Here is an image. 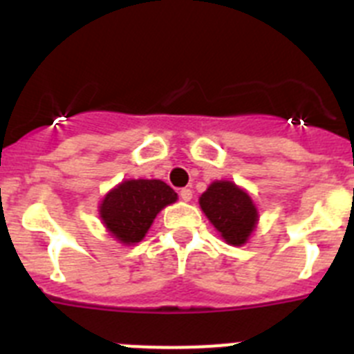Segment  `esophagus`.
I'll use <instances>...</instances> for the list:
<instances>
[{
  "label": "esophagus",
  "instance_id": "1",
  "mask_svg": "<svg viewBox=\"0 0 354 354\" xmlns=\"http://www.w3.org/2000/svg\"><path fill=\"white\" fill-rule=\"evenodd\" d=\"M180 200H184V202H189V200L193 198V192L189 189V187H184V189H180Z\"/></svg>",
  "mask_w": 354,
  "mask_h": 354
}]
</instances>
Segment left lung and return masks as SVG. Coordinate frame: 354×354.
<instances>
[{
  "instance_id": "left-lung-1",
  "label": "left lung",
  "mask_w": 354,
  "mask_h": 354,
  "mask_svg": "<svg viewBox=\"0 0 354 354\" xmlns=\"http://www.w3.org/2000/svg\"><path fill=\"white\" fill-rule=\"evenodd\" d=\"M202 212L227 245L248 243L259 223V209L246 189L232 180H214L198 198Z\"/></svg>"
}]
</instances>
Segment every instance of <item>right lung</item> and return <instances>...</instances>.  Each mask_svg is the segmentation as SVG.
<instances>
[{
    "mask_svg": "<svg viewBox=\"0 0 354 354\" xmlns=\"http://www.w3.org/2000/svg\"><path fill=\"white\" fill-rule=\"evenodd\" d=\"M177 202V193L159 179H129L109 189L99 204L102 225L124 246L136 245L156 216Z\"/></svg>",
    "mask_w": 354,
    "mask_h": 354,
    "instance_id": "obj_1",
    "label": "right lung"
}]
</instances>
